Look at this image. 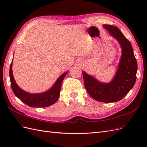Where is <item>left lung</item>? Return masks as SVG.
Instances as JSON below:
<instances>
[{
	"mask_svg": "<svg viewBox=\"0 0 147 147\" xmlns=\"http://www.w3.org/2000/svg\"><path fill=\"white\" fill-rule=\"evenodd\" d=\"M110 35L119 43L121 56L112 80L102 83L91 75L82 71L83 80L89 94L96 100L114 102L122 99L134 86L136 81L137 61L130 42L116 26L104 24Z\"/></svg>",
	"mask_w": 147,
	"mask_h": 147,
	"instance_id": "8db88e82",
	"label": "left lung"
}]
</instances>
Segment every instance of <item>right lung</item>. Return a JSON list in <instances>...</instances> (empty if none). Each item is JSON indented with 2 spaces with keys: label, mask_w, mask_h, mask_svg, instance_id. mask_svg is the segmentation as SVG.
I'll use <instances>...</instances> for the list:
<instances>
[{
  "label": "right lung",
  "mask_w": 147,
  "mask_h": 147,
  "mask_svg": "<svg viewBox=\"0 0 147 147\" xmlns=\"http://www.w3.org/2000/svg\"><path fill=\"white\" fill-rule=\"evenodd\" d=\"M12 63L10 67V78L11 86L15 95L25 104L31 107H47L56 103L60 96L62 83L67 74L65 72L57 79L53 86L47 91L32 94L22 90L16 84L12 72Z\"/></svg>",
  "instance_id": "add662e5"
}]
</instances>
